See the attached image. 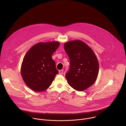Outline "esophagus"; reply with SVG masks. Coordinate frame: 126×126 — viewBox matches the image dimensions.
Returning <instances> with one entry per match:
<instances>
[{
	"label": "esophagus",
	"mask_w": 126,
	"mask_h": 126,
	"mask_svg": "<svg viewBox=\"0 0 126 126\" xmlns=\"http://www.w3.org/2000/svg\"><path fill=\"white\" fill-rule=\"evenodd\" d=\"M63 73V70H60V71H59V74H62Z\"/></svg>",
	"instance_id": "1"
}]
</instances>
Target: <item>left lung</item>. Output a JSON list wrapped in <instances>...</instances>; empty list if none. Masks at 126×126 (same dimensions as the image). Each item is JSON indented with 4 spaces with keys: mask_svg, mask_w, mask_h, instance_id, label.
I'll return each instance as SVG.
<instances>
[{
    "mask_svg": "<svg viewBox=\"0 0 126 126\" xmlns=\"http://www.w3.org/2000/svg\"><path fill=\"white\" fill-rule=\"evenodd\" d=\"M64 47L70 62L69 71L65 76L67 80L75 90L84 91L97 79L99 65L97 57L93 50L80 40L66 42Z\"/></svg>",
    "mask_w": 126,
    "mask_h": 126,
    "instance_id": "obj_1",
    "label": "left lung"
}]
</instances>
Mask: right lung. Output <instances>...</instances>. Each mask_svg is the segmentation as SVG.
<instances>
[{
    "label": "right lung",
    "instance_id": "obj_1",
    "mask_svg": "<svg viewBox=\"0 0 126 126\" xmlns=\"http://www.w3.org/2000/svg\"><path fill=\"white\" fill-rule=\"evenodd\" d=\"M59 45L57 41L40 42L25 54L21 63V75L25 83L32 90L45 91L58 73L52 55Z\"/></svg>",
    "mask_w": 126,
    "mask_h": 126
}]
</instances>
